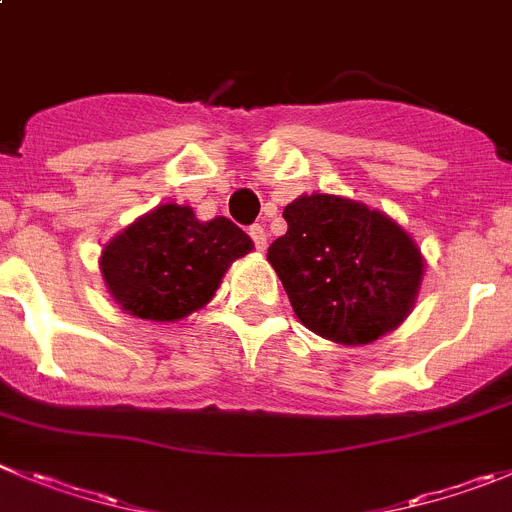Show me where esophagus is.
<instances>
[{
	"label": "esophagus",
	"instance_id": "esophagus-1",
	"mask_svg": "<svg viewBox=\"0 0 512 512\" xmlns=\"http://www.w3.org/2000/svg\"><path fill=\"white\" fill-rule=\"evenodd\" d=\"M248 236H251L253 246L259 248V251H264L266 243H269V233H266L264 225H259V223L251 225V228H248Z\"/></svg>",
	"mask_w": 512,
	"mask_h": 512
}]
</instances>
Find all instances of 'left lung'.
Segmentation results:
<instances>
[{
  "instance_id": "obj_1",
  "label": "left lung",
  "mask_w": 512,
  "mask_h": 512,
  "mask_svg": "<svg viewBox=\"0 0 512 512\" xmlns=\"http://www.w3.org/2000/svg\"><path fill=\"white\" fill-rule=\"evenodd\" d=\"M287 233L269 261L307 330L368 345L414 307L421 253L401 225L337 195H302L284 208Z\"/></svg>"
}]
</instances>
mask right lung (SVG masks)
I'll return each instance as SVG.
<instances>
[{"instance_id":"add662e5","label":"right lung","mask_w":512,"mask_h":512,"mask_svg":"<svg viewBox=\"0 0 512 512\" xmlns=\"http://www.w3.org/2000/svg\"><path fill=\"white\" fill-rule=\"evenodd\" d=\"M253 248L228 218L208 223L182 205H159L103 248L101 271L121 309L175 322L213 299L225 269Z\"/></svg>"}]
</instances>
